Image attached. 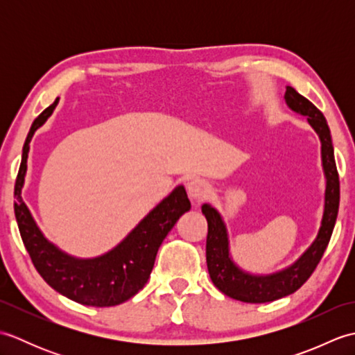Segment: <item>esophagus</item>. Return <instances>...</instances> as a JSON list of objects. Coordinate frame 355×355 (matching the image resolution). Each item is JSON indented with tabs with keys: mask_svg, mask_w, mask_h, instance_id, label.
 <instances>
[{
	"mask_svg": "<svg viewBox=\"0 0 355 355\" xmlns=\"http://www.w3.org/2000/svg\"><path fill=\"white\" fill-rule=\"evenodd\" d=\"M187 193H189L191 198L201 201V200H205L206 197H209L210 186H209L206 180L193 178V180H191L189 184H187Z\"/></svg>",
	"mask_w": 355,
	"mask_h": 355,
	"instance_id": "esophagus-1",
	"label": "esophagus"
}]
</instances>
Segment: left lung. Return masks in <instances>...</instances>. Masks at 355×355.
<instances>
[{"label":"left lung","mask_w":355,"mask_h":355,"mask_svg":"<svg viewBox=\"0 0 355 355\" xmlns=\"http://www.w3.org/2000/svg\"><path fill=\"white\" fill-rule=\"evenodd\" d=\"M286 105L306 116L308 122L319 134L322 141V163L327 177V191H325V210H323L322 225L314 239L311 247L293 263L291 267L285 268L279 273L270 276H253L239 270L229 256V241L227 230L221 220L220 214L209 206L202 205L201 210L207 220V241H206V261L210 279L214 285L225 296L241 300L248 304H263L273 302L276 299L288 296V294L297 291L313 271L318 267L327 245L333 235L338 202H340V182H338V172L334 160V148L331 141L329 128L327 119L323 117L320 110L299 94L293 87H286L285 92Z\"/></svg>","instance_id":"1"}]
</instances>
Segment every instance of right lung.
<instances>
[{
	"label": "right lung",
	"mask_w": 355,
	"mask_h": 355,
	"mask_svg": "<svg viewBox=\"0 0 355 355\" xmlns=\"http://www.w3.org/2000/svg\"><path fill=\"white\" fill-rule=\"evenodd\" d=\"M56 105L58 99L35 119L22 148L13 205L18 229L35 268L53 290L82 305L114 306L131 299L145 286L153 271L158 247L178 218L191 209V201L183 186L175 187L122 243L99 258L76 259L59 250L44 238L21 198L27 171L28 143L37 128L51 116Z\"/></svg>",
	"instance_id": "right-lung-1"
}]
</instances>
